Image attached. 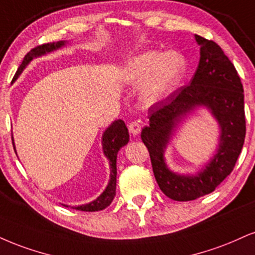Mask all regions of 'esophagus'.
I'll use <instances>...</instances> for the list:
<instances>
[{
  "mask_svg": "<svg viewBox=\"0 0 255 255\" xmlns=\"http://www.w3.org/2000/svg\"><path fill=\"white\" fill-rule=\"evenodd\" d=\"M128 130H129V133L133 134V135H137L141 131V126L139 122L131 121L130 124L128 125Z\"/></svg>",
  "mask_w": 255,
  "mask_h": 255,
  "instance_id": "1",
  "label": "esophagus"
}]
</instances>
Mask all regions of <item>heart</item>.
<instances>
[{
	"mask_svg": "<svg viewBox=\"0 0 255 255\" xmlns=\"http://www.w3.org/2000/svg\"><path fill=\"white\" fill-rule=\"evenodd\" d=\"M185 70V59L176 52L148 51L129 60L126 76L133 83L148 81L143 90V98L146 102H154L173 91Z\"/></svg>",
	"mask_w": 255,
	"mask_h": 255,
	"instance_id": "b5f03b06",
	"label": "heart"
}]
</instances>
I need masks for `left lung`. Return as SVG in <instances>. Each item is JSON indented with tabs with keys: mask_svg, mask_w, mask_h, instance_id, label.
<instances>
[{
	"mask_svg": "<svg viewBox=\"0 0 255 255\" xmlns=\"http://www.w3.org/2000/svg\"><path fill=\"white\" fill-rule=\"evenodd\" d=\"M196 40L201 45V58L191 82L149 107V125L141 131L159 188L179 202L213 192L234 170L246 136L244 87L235 66L215 41L199 35ZM197 105L208 106L219 121V149L197 176H179L167 168L163 149L180 118Z\"/></svg>",
	"mask_w": 255,
	"mask_h": 255,
	"instance_id": "left-lung-1",
	"label": "left lung"
}]
</instances>
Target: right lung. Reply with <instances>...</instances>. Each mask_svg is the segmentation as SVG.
I'll return each instance as SVG.
<instances>
[{"instance_id":"add662e5","label":"right lung","mask_w":255,"mask_h":255,"mask_svg":"<svg viewBox=\"0 0 255 255\" xmlns=\"http://www.w3.org/2000/svg\"><path fill=\"white\" fill-rule=\"evenodd\" d=\"M63 45H65V41H58L56 44H54V42H52V44H42L32 48V50L24 56L22 64L19 66L16 73H15L13 82L19 77V75L22 72V70L33 58L41 56V54L47 53V52L57 50V48L61 47ZM128 137H129V134H128L127 127H126L125 122L122 121V120H116V121H114L109 126V128H107V130L104 131L103 134L102 145L104 154H106V157L109 159L110 162L109 184L108 186H107V189L103 191V194L97 199H95L94 202H91V203L89 204L75 207V209L81 211H98L106 209V208L112 203L116 195V157H118L119 149L128 142ZM64 207H67V205H64Z\"/></svg>"}]
</instances>
